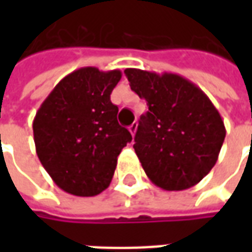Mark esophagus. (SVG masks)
<instances>
[{
    "mask_svg": "<svg viewBox=\"0 0 252 252\" xmlns=\"http://www.w3.org/2000/svg\"><path fill=\"white\" fill-rule=\"evenodd\" d=\"M136 131H137V123H132L131 126H129V132H131L132 136H135Z\"/></svg>",
    "mask_w": 252,
    "mask_h": 252,
    "instance_id": "obj_1",
    "label": "esophagus"
}]
</instances>
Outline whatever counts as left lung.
<instances>
[{
  "mask_svg": "<svg viewBox=\"0 0 252 252\" xmlns=\"http://www.w3.org/2000/svg\"><path fill=\"white\" fill-rule=\"evenodd\" d=\"M135 93L147 101L135 135V153L154 185L169 191L197 185L216 164L225 126L209 97L189 79L126 68Z\"/></svg>",
  "mask_w": 252,
  "mask_h": 252,
  "instance_id": "8db88e82",
  "label": "left lung"
}]
</instances>
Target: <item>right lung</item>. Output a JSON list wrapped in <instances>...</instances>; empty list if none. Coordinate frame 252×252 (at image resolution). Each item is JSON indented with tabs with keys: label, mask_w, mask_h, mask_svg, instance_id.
Here are the masks:
<instances>
[{
	"label": "right lung",
	"mask_w": 252,
	"mask_h": 252,
	"mask_svg": "<svg viewBox=\"0 0 252 252\" xmlns=\"http://www.w3.org/2000/svg\"><path fill=\"white\" fill-rule=\"evenodd\" d=\"M120 70L81 67L48 94L33 119L36 154L52 181L79 197H93L109 186L117 157L132 140L117 121L110 93Z\"/></svg>",
	"instance_id": "obj_1"
}]
</instances>
